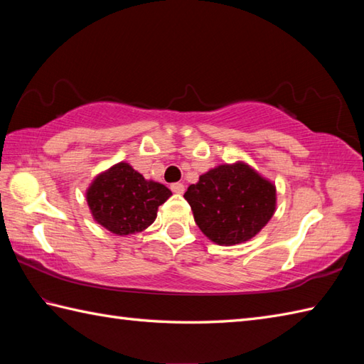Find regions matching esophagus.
Returning <instances> with one entry per match:
<instances>
[{"label": "esophagus", "instance_id": "1", "mask_svg": "<svg viewBox=\"0 0 364 364\" xmlns=\"http://www.w3.org/2000/svg\"><path fill=\"white\" fill-rule=\"evenodd\" d=\"M170 189H172V192H175V194L181 196L184 192V184L183 183H173L172 186H170Z\"/></svg>", "mask_w": 364, "mask_h": 364}]
</instances>
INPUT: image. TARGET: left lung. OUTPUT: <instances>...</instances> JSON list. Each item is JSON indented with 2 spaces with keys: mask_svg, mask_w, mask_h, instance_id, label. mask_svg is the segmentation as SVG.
Instances as JSON below:
<instances>
[{
  "mask_svg": "<svg viewBox=\"0 0 364 364\" xmlns=\"http://www.w3.org/2000/svg\"><path fill=\"white\" fill-rule=\"evenodd\" d=\"M184 198L202 233L219 245L250 241L277 208L275 184L244 161L208 170L191 184Z\"/></svg>",
  "mask_w": 364,
  "mask_h": 364,
  "instance_id": "8db88e82",
  "label": "left lung"
}]
</instances>
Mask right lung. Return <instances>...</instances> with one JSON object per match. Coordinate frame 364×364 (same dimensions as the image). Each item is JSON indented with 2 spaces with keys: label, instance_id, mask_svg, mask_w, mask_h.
<instances>
[{
  "label": "right lung",
  "instance_id": "add662e5",
  "mask_svg": "<svg viewBox=\"0 0 364 364\" xmlns=\"http://www.w3.org/2000/svg\"><path fill=\"white\" fill-rule=\"evenodd\" d=\"M170 196L164 184L145 180L125 161L98 173L86 191L92 218L117 236L149 228Z\"/></svg>",
  "mask_w": 364,
  "mask_h": 364
}]
</instances>
